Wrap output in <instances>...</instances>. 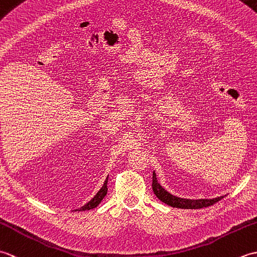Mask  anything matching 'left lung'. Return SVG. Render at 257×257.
Returning a JSON list of instances; mask_svg holds the SVG:
<instances>
[{
	"instance_id": "obj_1",
	"label": "left lung",
	"mask_w": 257,
	"mask_h": 257,
	"mask_svg": "<svg viewBox=\"0 0 257 257\" xmlns=\"http://www.w3.org/2000/svg\"><path fill=\"white\" fill-rule=\"evenodd\" d=\"M152 179H154L152 180V190H154L157 198L160 201H162L163 203H166L172 207H177V209H203V207L213 205L225 196V195H222V196H219V198H214V199H196V200L179 198V196L169 193L168 191L163 188L159 182H158L155 171L152 173Z\"/></svg>"
}]
</instances>
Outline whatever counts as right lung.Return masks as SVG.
Returning <instances> with one entry per match:
<instances>
[{
  "label": "right lung",
  "instance_id": "right-lung-1",
  "mask_svg": "<svg viewBox=\"0 0 257 257\" xmlns=\"http://www.w3.org/2000/svg\"><path fill=\"white\" fill-rule=\"evenodd\" d=\"M107 182H108V177L106 178L105 182H103L102 187L100 188V190L98 191V192L96 193V195L92 198L89 202H87V203L85 205H83L81 207H79V209H77L76 211H86V210H91L94 209V207H96L98 204L100 203L101 200L105 198L106 194H107Z\"/></svg>",
  "mask_w": 257,
  "mask_h": 257
}]
</instances>
